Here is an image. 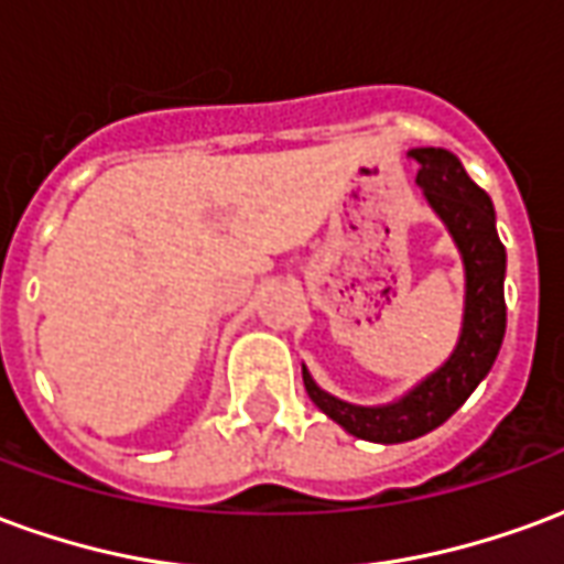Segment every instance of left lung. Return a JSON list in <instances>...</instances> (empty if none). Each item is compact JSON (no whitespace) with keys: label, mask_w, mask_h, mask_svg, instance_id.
Returning a JSON list of instances; mask_svg holds the SVG:
<instances>
[{"label":"left lung","mask_w":564,"mask_h":564,"mask_svg":"<svg viewBox=\"0 0 564 564\" xmlns=\"http://www.w3.org/2000/svg\"><path fill=\"white\" fill-rule=\"evenodd\" d=\"M416 162V184L425 202L453 235L465 265V314L456 350L444 366L404 392L399 402L362 408L335 399L319 390L302 368L305 390L319 411L332 416L344 432L375 441L402 444L432 432L459 411L477 383L489 375L505 338V245L498 241L496 210L480 186L465 174L462 162L444 148H414L408 153Z\"/></svg>","instance_id":"left-lung-1"}]
</instances>
